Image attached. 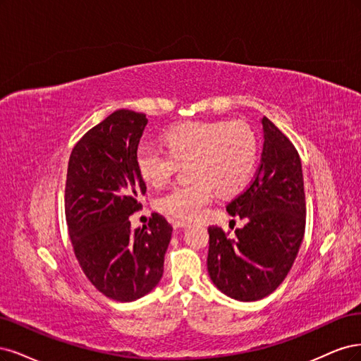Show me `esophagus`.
I'll return each instance as SVG.
<instances>
[{"label": "esophagus", "instance_id": "esophagus-1", "mask_svg": "<svg viewBox=\"0 0 361 361\" xmlns=\"http://www.w3.org/2000/svg\"><path fill=\"white\" fill-rule=\"evenodd\" d=\"M172 226L178 229V228H188L190 225L188 222H184V220H172Z\"/></svg>", "mask_w": 361, "mask_h": 361}]
</instances>
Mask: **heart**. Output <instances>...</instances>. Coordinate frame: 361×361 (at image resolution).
I'll return each instance as SVG.
<instances>
[{
  "instance_id": "1",
  "label": "heart",
  "mask_w": 361,
  "mask_h": 361,
  "mask_svg": "<svg viewBox=\"0 0 361 361\" xmlns=\"http://www.w3.org/2000/svg\"><path fill=\"white\" fill-rule=\"evenodd\" d=\"M165 142L168 151L139 144L135 164L141 177L154 185L166 183L178 165L190 164L188 172L193 181L173 185L156 200L157 210L173 219L200 217L216 190L220 196L240 192L257 164V137L243 123H188L166 132Z\"/></svg>"
}]
</instances>
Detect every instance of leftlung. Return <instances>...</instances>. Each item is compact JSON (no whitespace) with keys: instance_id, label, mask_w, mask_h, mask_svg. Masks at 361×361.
I'll use <instances>...</instances> for the list:
<instances>
[{"instance_id":"obj_1","label":"left lung","mask_w":361,"mask_h":361,"mask_svg":"<svg viewBox=\"0 0 361 361\" xmlns=\"http://www.w3.org/2000/svg\"><path fill=\"white\" fill-rule=\"evenodd\" d=\"M261 124V165L249 188L226 207L246 225L235 229V238L219 226L208 228V274L224 294L240 301L261 300L285 281L306 228L298 151L269 118Z\"/></svg>"}]
</instances>
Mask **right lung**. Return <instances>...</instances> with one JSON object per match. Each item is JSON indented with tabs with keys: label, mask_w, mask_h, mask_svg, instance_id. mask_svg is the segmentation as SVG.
Instances as JSON below:
<instances>
[{
	"label": "right lung",
	"mask_w": 361,
	"mask_h": 361,
	"mask_svg": "<svg viewBox=\"0 0 361 361\" xmlns=\"http://www.w3.org/2000/svg\"><path fill=\"white\" fill-rule=\"evenodd\" d=\"M148 120L118 109L90 129L68 159L64 208L80 269L103 295L135 301L164 276L172 226L157 213L148 226L130 228L147 185L135 154Z\"/></svg>",
	"instance_id": "right-lung-1"
}]
</instances>
